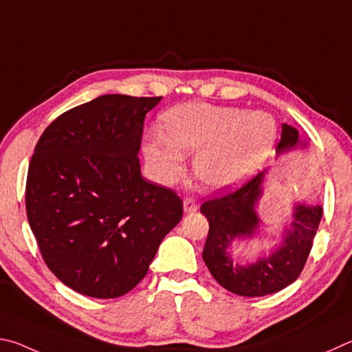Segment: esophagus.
Segmentation results:
<instances>
[{
  "label": "esophagus",
  "instance_id": "obj_1",
  "mask_svg": "<svg viewBox=\"0 0 352 352\" xmlns=\"http://www.w3.org/2000/svg\"><path fill=\"white\" fill-rule=\"evenodd\" d=\"M198 210V204H196V201L193 198H186L184 199V212L186 213H195Z\"/></svg>",
  "mask_w": 352,
  "mask_h": 352
}]
</instances>
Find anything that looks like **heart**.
Segmentation results:
<instances>
[{
    "label": "heart",
    "instance_id": "obj_1",
    "mask_svg": "<svg viewBox=\"0 0 352 352\" xmlns=\"http://www.w3.org/2000/svg\"><path fill=\"white\" fill-rule=\"evenodd\" d=\"M166 140L151 139L145 156L159 181L184 175L181 153L195 154V173L208 187L230 188L250 177L267 157L276 138L275 120L266 113L190 103L164 116Z\"/></svg>",
    "mask_w": 352,
    "mask_h": 352
}]
</instances>
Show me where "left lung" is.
I'll return each mask as SVG.
<instances>
[{
    "mask_svg": "<svg viewBox=\"0 0 352 352\" xmlns=\"http://www.w3.org/2000/svg\"><path fill=\"white\" fill-rule=\"evenodd\" d=\"M298 146H306V142L300 140L294 126L283 123L276 153L283 154ZM263 184L264 171L238 190L201 206V213L206 214L210 226L202 260L221 286L243 297H264L292 285L305 267L323 217L322 206L295 204L292 221L283 232L278 248L267 256L241 266L232 258L230 248L236 239H250L260 232L261 219L256 206L263 195Z\"/></svg>",
    "mask_w": 352,
    "mask_h": 352,
    "instance_id": "left-lung-1",
    "label": "left lung"
}]
</instances>
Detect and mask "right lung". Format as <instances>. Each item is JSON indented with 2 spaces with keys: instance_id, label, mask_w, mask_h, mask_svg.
<instances>
[{
  "instance_id": "1",
  "label": "right lung",
  "mask_w": 352,
  "mask_h": 352,
  "mask_svg": "<svg viewBox=\"0 0 352 352\" xmlns=\"http://www.w3.org/2000/svg\"><path fill=\"white\" fill-rule=\"evenodd\" d=\"M160 98L100 96L58 116L35 146L29 226L51 272L78 294L131 291L182 218L179 196L140 175L144 120Z\"/></svg>"
}]
</instances>
